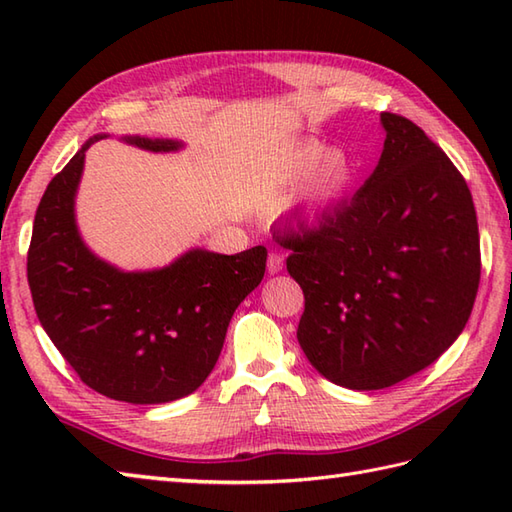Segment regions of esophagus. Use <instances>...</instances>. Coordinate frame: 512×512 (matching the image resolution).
Masks as SVG:
<instances>
[{"mask_svg":"<svg viewBox=\"0 0 512 512\" xmlns=\"http://www.w3.org/2000/svg\"><path fill=\"white\" fill-rule=\"evenodd\" d=\"M281 270H284V255H281L279 250H270V255H268V273L270 275H277V273H281Z\"/></svg>","mask_w":512,"mask_h":512,"instance_id":"34e87169","label":"esophagus"}]
</instances>
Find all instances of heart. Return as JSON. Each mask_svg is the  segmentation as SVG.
Returning a JSON list of instances; mask_svg holds the SVG:
<instances>
[{
	"mask_svg": "<svg viewBox=\"0 0 512 512\" xmlns=\"http://www.w3.org/2000/svg\"><path fill=\"white\" fill-rule=\"evenodd\" d=\"M312 178L306 191L301 195V202L310 211L325 209V206L341 200L347 184L352 178V158L341 149L325 147L319 140H306L297 147H292L288 154L279 162V180L281 182H297L303 176Z\"/></svg>",
	"mask_w": 512,
	"mask_h": 512,
	"instance_id": "heart-1",
	"label": "heart"
}]
</instances>
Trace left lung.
<instances>
[{
	"label": "left lung",
	"instance_id": "8db88e82",
	"mask_svg": "<svg viewBox=\"0 0 512 512\" xmlns=\"http://www.w3.org/2000/svg\"><path fill=\"white\" fill-rule=\"evenodd\" d=\"M387 138L372 176L314 226L277 239L306 297L297 339L334 385L400 383L447 352L480 286L471 191L409 118L380 114Z\"/></svg>",
	"mask_w": 512,
	"mask_h": 512
}]
</instances>
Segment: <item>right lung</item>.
Wrapping results in <instances>:
<instances>
[{"label": "right lung", "mask_w": 512, "mask_h": 512, "mask_svg": "<svg viewBox=\"0 0 512 512\" xmlns=\"http://www.w3.org/2000/svg\"><path fill=\"white\" fill-rule=\"evenodd\" d=\"M85 143L48 184L28 248V284L50 341L99 394L158 405L193 394L222 352L226 328L264 279L268 250L220 255L193 248L147 273H123L83 244L74 220ZM149 151L178 140L127 136Z\"/></svg>", "instance_id": "add662e5"}]
</instances>
